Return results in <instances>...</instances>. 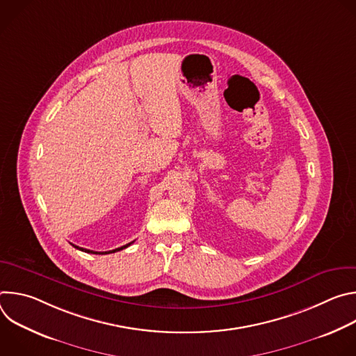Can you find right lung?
Returning a JSON list of instances; mask_svg holds the SVG:
<instances>
[{"label": "right lung", "instance_id": "right-lung-1", "mask_svg": "<svg viewBox=\"0 0 356 356\" xmlns=\"http://www.w3.org/2000/svg\"><path fill=\"white\" fill-rule=\"evenodd\" d=\"M132 243V242H131ZM131 243H127V245H124V246H121V248H117V249H113V250H108V252H95V250H90V249H84V248H80V246H76V245H73L74 248H77V249H80V250H83V252H87V253H95V255H106V253H114V252H118V250H122V249H125V248H128Z\"/></svg>", "mask_w": 356, "mask_h": 356}]
</instances>
